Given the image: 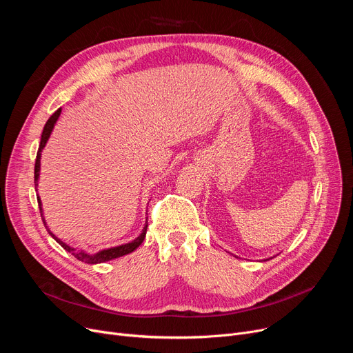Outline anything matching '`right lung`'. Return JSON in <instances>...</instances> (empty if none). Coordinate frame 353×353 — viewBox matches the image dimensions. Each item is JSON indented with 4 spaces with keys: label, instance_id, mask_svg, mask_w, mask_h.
Masks as SVG:
<instances>
[{
    "label": "right lung",
    "instance_id": "obj_1",
    "mask_svg": "<svg viewBox=\"0 0 353 353\" xmlns=\"http://www.w3.org/2000/svg\"><path fill=\"white\" fill-rule=\"evenodd\" d=\"M60 114H61V108H59L57 111H55V113H54V114L47 120V123H46V125H44L43 134H41V141H40V147H39V152H37L35 167H34V183H35V186H39L41 152H43V148L46 147V143H47V140L50 139V134H51V132H52L54 124H55V121L59 120ZM37 200H39V206H40V213H41V217H43V223L46 225V229L48 230V233L52 236V239H54L55 242H57L61 248H64L68 253H71L74 257L79 259V261H81V262H84V263H88V265H97V263H103V262L113 261V259H117V257H121V256H124V254L132 253V252H134V250H136V249L143 243V240H144V237H145V232H147V226H148V225H147V219H145V225H144V228H143V232L140 233V236H137V237L133 240V242L125 243V245H120V246H116V248L104 249V250H100L99 253H94V254L87 253V252L80 250V249L77 250V249H74V248L68 246L67 243H64L63 240H60L59 237H55V234H54V233L47 228V223H46L44 216H43L41 200H40V197H39V196H37Z\"/></svg>",
    "mask_w": 353,
    "mask_h": 353
}]
</instances>
